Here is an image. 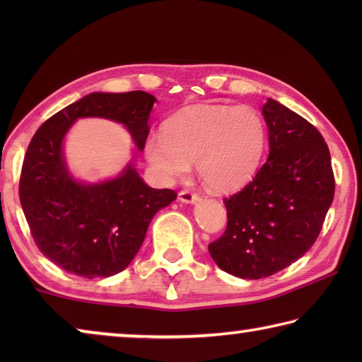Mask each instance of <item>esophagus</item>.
I'll return each mask as SVG.
<instances>
[{
	"mask_svg": "<svg viewBox=\"0 0 362 362\" xmlns=\"http://www.w3.org/2000/svg\"><path fill=\"white\" fill-rule=\"evenodd\" d=\"M179 199L180 203H185V204H196L199 203V194L192 193V192H180L179 193Z\"/></svg>",
	"mask_w": 362,
	"mask_h": 362,
	"instance_id": "1",
	"label": "esophagus"
}]
</instances>
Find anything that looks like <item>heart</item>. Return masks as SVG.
Segmentation results:
<instances>
[{
	"label": "heart",
	"mask_w": 362,
	"mask_h": 362,
	"mask_svg": "<svg viewBox=\"0 0 362 362\" xmlns=\"http://www.w3.org/2000/svg\"><path fill=\"white\" fill-rule=\"evenodd\" d=\"M265 142V124L254 108L196 105L173 116L164 134L148 136L145 156L164 180L185 177L196 163L203 185L226 194L255 175Z\"/></svg>",
	"instance_id": "b5f03b06"
}]
</instances>
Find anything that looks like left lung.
Returning a JSON list of instances; mask_svg holds the SVG:
<instances>
[{"label": "left lung", "mask_w": 362, "mask_h": 362, "mask_svg": "<svg viewBox=\"0 0 362 362\" xmlns=\"http://www.w3.org/2000/svg\"><path fill=\"white\" fill-rule=\"evenodd\" d=\"M269 153L254 180L225 198L228 225L214 262L243 279L272 276L313 246L334 201L330 153L320 131L283 103L262 107Z\"/></svg>", "instance_id": "left-lung-1"}]
</instances>
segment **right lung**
Returning a JSON list of instances; mask_svg holds the SVG:
<instances>
[{
  "instance_id": "obj_1",
  "label": "right lung",
  "mask_w": 362,
  "mask_h": 362,
  "mask_svg": "<svg viewBox=\"0 0 362 362\" xmlns=\"http://www.w3.org/2000/svg\"><path fill=\"white\" fill-rule=\"evenodd\" d=\"M156 97L144 90L93 93L49 118L30 142L19 196L36 246L65 272L108 278L137 255L151 218L177 198L146 185L134 166L150 132ZM81 117L119 122L136 145L132 161L112 180L84 182L66 164L64 137Z\"/></svg>"
}]
</instances>
